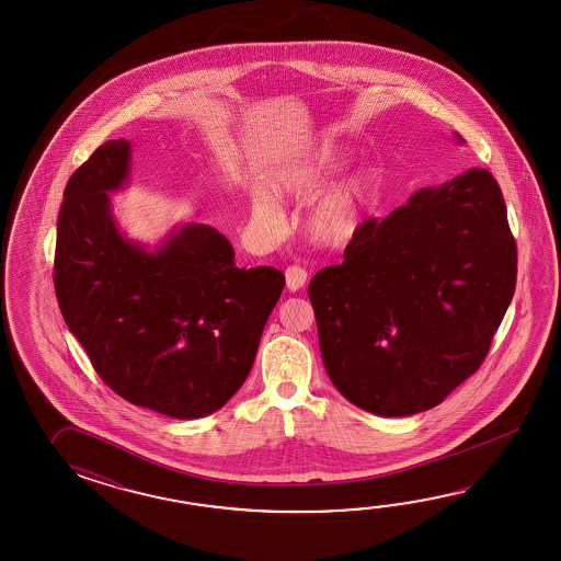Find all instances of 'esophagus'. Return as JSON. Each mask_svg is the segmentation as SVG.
<instances>
[{
    "instance_id": "34e87169",
    "label": "esophagus",
    "mask_w": 561,
    "mask_h": 561,
    "mask_svg": "<svg viewBox=\"0 0 561 561\" xmlns=\"http://www.w3.org/2000/svg\"><path fill=\"white\" fill-rule=\"evenodd\" d=\"M286 288L290 290V293H297L300 290L305 283H307V271L302 268V266H297V264H293V266H288L286 268Z\"/></svg>"
}]
</instances>
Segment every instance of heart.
Instances as JSON below:
<instances>
[{"mask_svg":"<svg viewBox=\"0 0 561 561\" xmlns=\"http://www.w3.org/2000/svg\"><path fill=\"white\" fill-rule=\"evenodd\" d=\"M339 167L341 154L322 148L319 152L283 168L273 180V194L280 201H307L321 191ZM373 188L375 176L369 170H360L322 191L302 216V230L307 239L321 247L346 244L360 227ZM251 210L252 216L263 227L276 228L280 225V208L268 196H256L252 201Z\"/></svg>","mask_w":561,"mask_h":561,"instance_id":"b5f03b06","label":"heart"}]
</instances>
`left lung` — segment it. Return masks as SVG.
Masks as SVG:
<instances>
[{
  "instance_id": "obj_1",
  "label": "left lung",
  "mask_w": 561,
  "mask_h": 561,
  "mask_svg": "<svg viewBox=\"0 0 561 561\" xmlns=\"http://www.w3.org/2000/svg\"><path fill=\"white\" fill-rule=\"evenodd\" d=\"M515 278L517 247L488 170L421 188L363 222L343 264L312 276L324 369L381 417L439 405L488 357Z\"/></svg>"
}]
</instances>
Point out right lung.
<instances>
[{
  "instance_id": "obj_1",
  "label": "right lung",
  "mask_w": 561,
  "mask_h": 561,
  "mask_svg": "<svg viewBox=\"0 0 561 561\" xmlns=\"http://www.w3.org/2000/svg\"><path fill=\"white\" fill-rule=\"evenodd\" d=\"M128 174L130 142L119 138L66 184L54 256L61 317L122 399L167 417H206L249 377L285 275L239 268L208 225H184L154 252L126 239L107 192Z\"/></svg>"
}]
</instances>
